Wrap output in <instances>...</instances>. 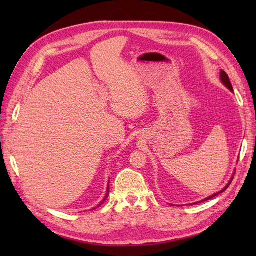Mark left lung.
I'll return each mask as SVG.
<instances>
[{
    "label": "left lung",
    "instance_id": "obj_1",
    "mask_svg": "<svg viewBox=\"0 0 256 256\" xmlns=\"http://www.w3.org/2000/svg\"><path fill=\"white\" fill-rule=\"evenodd\" d=\"M220 78H221V81H222V82H224V86H226V88H228V89H230L231 91H233V88H232V84H231V82H230V79H229V77H228V74H226V72H224V70H221V72H220ZM232 180H233V177H232V179H231V180H230V182H229V184H226V187H224V189H222L220 192H218V194H221V192H224L226 189H228V187H229V186H230V184H231ZM212 194V196H211V197H208V198H206V199H204V200H202V201H206V200H209V199H212V198H214V197H216V194ZM202 201H201V202H202Z\"/></svg>",
    "mask_w": 256,
    "mask_h": 256
}]
</instances>
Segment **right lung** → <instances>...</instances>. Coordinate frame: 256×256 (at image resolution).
Here are the masks:
<instances>
[{
    "instance_id": "right-lung-1",
    "label": "right lung",
    "mask_w": 256,
    "mask_h": 256,
    "mask_svg": "<svg viewBox=\"0 0 256 256\" xmlns=\"http://www.w3.org/2000/svg\"><path fill=\"white\" fill-rule=\"evenodd\" d=\"M108 194H106V198H104V199H103V200H102V202H101V204H99V206H101V204H103V202H104V201H106V198H108Z\"/></svg>"
}]
</instances>
